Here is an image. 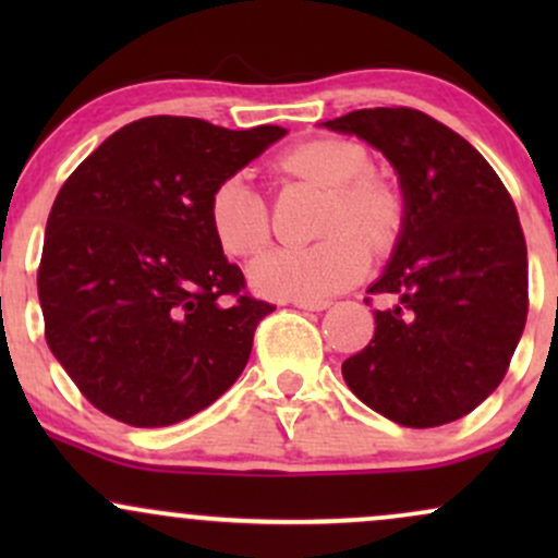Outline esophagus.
Instances as JSON below:
<instances>
[{
    "instance_id": "esophagus-1",
    "label": "esophagus",
    "mask_w": 558,
    "mask_h": 558,
    "mask_svg": "<svg viewBox=\"0 0 558 558\" xmlns=\"http://www.w3.org/2000/svg\"><path fill=\"white\" fill-rule=\"evenodd\" d=\"M293 306H299V310H306V312H323L328 310L330 301L323 299V301H293Z\"/></svg>"
}]
</instances>
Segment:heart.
Instances as JSON below:
<instances>
[{"label":"heart","mask_w":558,"mask_h":558,"mask_svg":"<svg viewBox=\"0 0 558 558\" xmlns=\"http://www.w3.org/2000/svg\"><path fill=\"white\" fill-rule=\"evenodd\" d=\"M283 178L325 189L319 233L310 246L275 248L252 265L265 296L323 301L345 291L367 272L369 252L388 254L407 220V198L396 178L369 168L360 141L323 136L301 141L275 162ZM215 241L230 257H254L270 243V204L246 175H228L207 202Z\"/></svg>","instance_id":"1"}]
</instances>
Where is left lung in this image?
Here are the masks:
<instances>
[{"label": "left lung", "instance_id": "1", "mask_svg": "<svg viewBox=\"0 0 558 558\" xmlns=\"http://www.w3.org/2000/svg\"><path fill=\"white\" fill-rule=\"evenodd\" d=\"M325 128L380 149L407 198L393 259L367 291L393 306L373 310V341L343 362V380L403 427L464 417L504 380L527 319L514 202L470 141L412 107L354 110Z\"/></svg>", "mask_w": 558, "mask_h": 558}]
</instances>
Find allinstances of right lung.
Segmentation results:
<instances>
[{"mask_svg":"<svg viewBox=\"0 0 558 558\" xmlns=\"http://www.w3.org/2000/svg\"><path fill=\"white\" fill-rule=\"evenodd\" d=\"M280 136L155 114L114 131L62 183L36 275L44 338L107 417L175 425L239 380L275 306L226 259L207 202Z\"/></svg>","mask_w":558,"mask_h":558,"instance_id":"obj_1","label":"right lung"}]
</instances>
